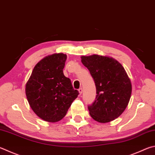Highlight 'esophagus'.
Segmentation results:
<instances>
[{
	"label": "esophagus",
	"instance_id": "1",
	"mask_svg": "<svg viewBox=\"0 0 155 155\" xmlns=\"http://www.w3.org/2000/svg\"><path fill=\"white\" fill-rule=\"evenodd\" d=\"M78 92H79V94H80V95L82 94V93H83V89H82V88H80L79 89H78Z\"/></svg>",
	"mask_w": 155,
	"mask_h": 155
}]
</instances>
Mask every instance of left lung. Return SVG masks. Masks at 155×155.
I'll return each instance as SVG.
<instances>
[{
  "label": "left lung",
  "instance_id": "8db88e82",
  "mask_svg": "<svg viewBox=\"0 0 155 155\" xmlns=\"http://www.w3.org/2000/svg\"><path fill=\"white\" fill-rule=\"evenodd\" d=\"M96 87V97L88 106L89 114L97 122L108 123L119 117L127 106L131 83L123 66L112 58L98 55L81 56Z\"/></svg>",
  "mask_w": 155,
  "mask_h": 155
}]
</instances>
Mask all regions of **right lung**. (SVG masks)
I'll list each match as a JSON object with an SVG mask.
<instances>
[{
    "instance_id": "right-lung-1",
    "label": "right lung",
    "mask_w": 155,
    "mask_h": 155,
    "mask_svg": "<svg viewBox=\"0 0 155 155\" xmlns=\"http://www.w3.org/2000/svg\"><path fill=\"white\" fill-rule=\"evenodd\" d=\"M67 56H46L34 68L26 85V95L32 110L44 120L58 122L65 117L79 93L64 74Z\"/></svg>"
}]
</instances>
